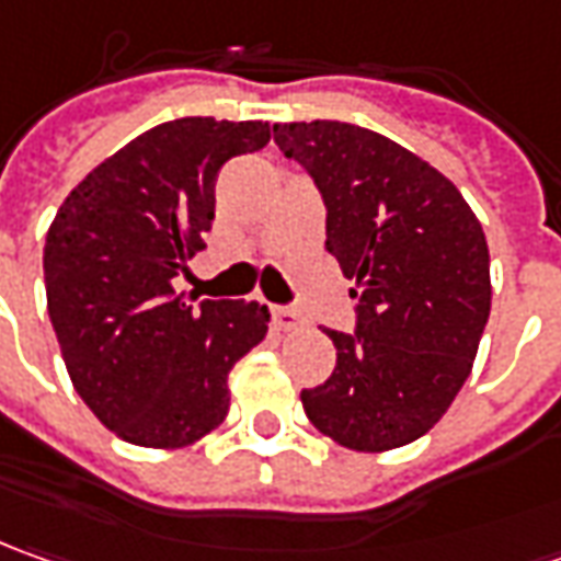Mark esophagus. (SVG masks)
<instances>
[{
  "label": "esophagus",
  "instance_id": "34e87169",
  "mask_svg": "<svg viewBox=\"0 0 561 561\" xmlns=\"http://www.w3.org/2000/svg\"><path fill=\"white\" fill-rule=\"evenodd\" d=\"M273 325L279 332H295V329H300L298 310H291V307H273Z\"/></svg>",
  "mask_w": 561,
  "mask_h": 561
}]
</instances>
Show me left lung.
I'll use <instances>...</instances> for the list:
<instances>
[{
	"mask_svg": "<svg viewBox=\"0 0 561 561\" xmlns=\"http://www.w3.org/2000/svg\"><path fill=\"white\" fill-rule=\"evenodd\" d=\"M325 202V251L354 279L357 335L325 329L335 373L304 388L335 444L385 454L432 432L472 373L491 317V254L472 207L394 139L341 121L276 124Z\"/></svg>",
	"mask_w": 561,
	"mask_h": 561,
	"instance_id": "left-lung-1",
	"label": "left lung"
}]
</instances>
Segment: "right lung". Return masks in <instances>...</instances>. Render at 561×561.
Wrapping results in <instances>:
<instances>
[{
    "label": "right lung",
    "instance_id": "1",
    "mask_svg": "<svg viewBox=\"0 0 561 561\" xmlns=\"http://www.w3.org/2000/svg\"><path fill=\"white\" fill-rule=\"evenodd\" d=\"M270 142L263 121L180 117L146 129L70 192L46 236V304L68 376L107 432L180 450L229 413V373L266 339L257 300L176 295L204 248L226 161Z\"/></svg>",
    "mask_w": 561,
    "mask_h": 561
}]
</instances>
